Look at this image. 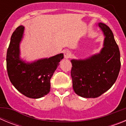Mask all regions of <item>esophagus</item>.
Wrapping results in <instances>:
<instances>
[{
	"mask_svg": "<svg viewBox=\"0 0 126 126\" xmlns=\"http://www.w3.org/2000/svg\"><path fill=\"white\" fill-rule=\"evenodd\" d=\"M64 57H65V59H68V58H69L71 55V52H70L69 50H65L64 51Z\"/></svg>",
	"mask_w": 126,
	"mask_h": 126,
	"instance_id": "obj_1",
	"label": "esophagus"
}]
</instances>
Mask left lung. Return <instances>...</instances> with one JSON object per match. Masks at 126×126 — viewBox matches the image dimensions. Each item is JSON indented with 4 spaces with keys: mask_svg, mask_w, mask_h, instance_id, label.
Masks as SVG:
<instances>
[{
    "mask_svg": "<svg viewBox=\"0 0 126 126\" xmlns=\"http://www.w3.org/2000/svg\"><path fill=\"white\" fill-rule=\"evenodd\" d=\"M105 36L100 53L85 59H72L73 87L78 95L96 98L110 88L117 78L120 69V51L110 28L98 23Z\"/></svg>",
    "mask_w": 126,
    "mask_h": 126,
    "instance_id": "left-lung-1",
    "label": "left lung"
}]
</instances>
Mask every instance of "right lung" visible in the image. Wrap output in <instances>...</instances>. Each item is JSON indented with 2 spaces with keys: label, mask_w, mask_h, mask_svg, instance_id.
Returning a JSON list of instances; mask_svg holds the SVG:
<instances>
[{
  "label": "right lung",
  "mask_w": 126,
  "mask_h": 126,
  "mask_svg": "<svg viewBox=\"0 0 126 126\" xmlns=\"http://www.w3.org/2000/svg\"><path fill=\"white\" fill-rule=\"evenodd\" d=\"M24 31V26H19L11 36L7 52V73L11 83L20 93L31 98H40L50 92V79L64 54L26 62L20 58Z\"/></svg>",
  "instance_id": "1"
}]
</instances>
